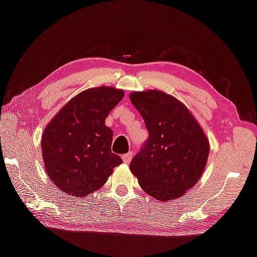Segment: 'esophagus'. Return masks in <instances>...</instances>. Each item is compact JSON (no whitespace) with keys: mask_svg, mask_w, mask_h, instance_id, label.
I'll use <instances>...</instances> for the list:
<instances>
[{"mask_svg":"<svg viewBox=\"0 0 257 257\" xmlns=\"http://www.w3.org/2000/svg\"><path fill=\"white\" fill-rule=\"evenodd\" d=\"M132 157H133V153H132V151H128L127 154L123 155V162L125 164H128L130 162L132 161Z\"/></svg>","mask_w":257,"mask_h":257,"instance_id":"34e87169","label":"esophagus"}]
</instances>
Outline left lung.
<instances>
[{"mask_svg":"<svg viewBox=\"0 0 257 257\" xmlns=\"http://www.w3.org/2000/svg\"><path fill=\"white\" fill-rule=\"evenodd\" d=\"M131 102L141 113L149 137L130 168L155 199L183 196L203 174L209 144L188 108L174 96L149 90L133 92Z\"/></svg>","mask_w":257,"mask_h":257,"instance_id":"left-lung-1","label":"left lung"}]
</instances>
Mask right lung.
Instances as JSON below:
<instances>
[{
    "label": "right lung",
    "mask_w": 257,
    "mask_h": 257,
    "mask_svg": "<svg viewBox=\"0 0 257 257\" xmlns=\"http://www.w3.org/2000/svg\"><path fill=\"white\" fill-rule=\"evenodd\" d=\"M123 96V91L113 87L89 89L71 99L46 126L42 137L44 165L60 190L89 195L123 162L111 153L112 131L104 125Z\"/></svg>",
    "instance_id": "1"
}]
</instances>
